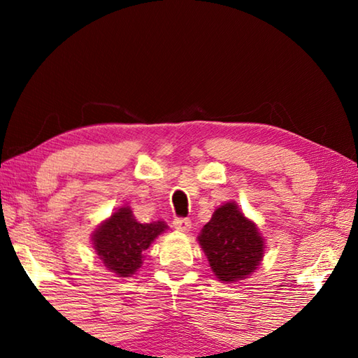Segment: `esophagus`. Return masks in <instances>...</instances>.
Instances as JSON below:
<instances>
[{"instance_id":"obj_1","label":"esophagus","mask_w":358,"mask_h":358,"mask_svg":"<svg viewBox=\"0 0 358 358\" xmlns=\"http://www.w3.org/2000/svg\"><path fill=\"white\" fill-rule=\"evenodd\" d=\"M173 227L180 230V232H189L191 229V221L189 220H183V217H178V220L173 221Z\"/></svg>"}]
</instances>
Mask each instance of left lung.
<instances>
[{"instance_id":"1","label":"left lung","mask_w":358,"mask_h":358,"mask_svg":"<svg viewBox=\"0 0 358 358\" xmlns=\"http://www.w3.org/2000/svg\"><path fill=\"white\" fill-rule=\"evenodd\" d=\"M197 241L213 275L226 284L250 278L264 260L265 238L234 201L215 210Z\"/></svg>"}]
</instances>
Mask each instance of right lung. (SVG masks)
Wrapping results in <instances>:
<instances>
[{"label":"right lung","mask_w":358,"mask_h":358,"mask_svg":"<svg viewBox=\"0 0 358 358\" xmlns=\"http://www.w3.org/2000/svg\"><path fill=\"white\" fill-rule=\"evenodd\" d=\"M169 229L164 221L141 222L129 205L101 221L92 234V245L106 268L118 278H129L141 268L151 243Z\"/></svg>","instance_id":"right-lung-1"}]
</instances>
